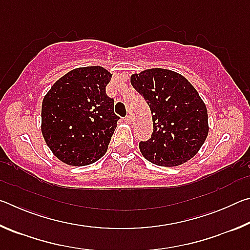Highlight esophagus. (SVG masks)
I'll return each mask as SVG.
<instances>
[{
  "label": "esophagus",
  "mask_w": 250,
  "mask_h": 250,
  "mask_svg": "<svg viewBox=\"0 0 250 250\" xmlns=\"http://www.w3.org/2000/svg\"><path fill=\"white\" fill-rule=\"evenodd\" d=\"M125 121L128 122V124H131V122H132V117H131V115L125 116Z\"/></svg>",
  "instance_id": "esophagus-1"
}]
</instances>
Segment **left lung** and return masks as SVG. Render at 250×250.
<instances>
[{
    "instance_id": "left-lung-1",
    "label": "left lung",
    "mask_w": 250,
    "mask_h": 250,
    "mask_svg": "<svg viewBox=\"0 0 250 250\" xmlns=\"http://www.w3.org/2000/svg\"><path fill=\"white\" fill-rule=\"evenodd\" d=\"M131 84L149 104L153 132L139 143L142 155L161 167L192 159L208 133L207 110L188 80L175 71L153 68L131 76Z\"/></svg>"
}]
</instances>
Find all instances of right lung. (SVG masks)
Instances as JSON below:
<instances>
[{
	"label": "right lung",
	"mask_w": 250,
	"mask_h": 250,
	"mask_svg": "<svg viewBox=\"0 0 250 250\" xmlns=\"http://www.w3.org/2000/svg\"><path fill=\"white\" fill-rule=\"evenodd\" d=\"M112 75L103 67L73 69L53 84L42 104V133L57 158L88 166L108 149L117 121L115 100L105 92Z\"/></svg>",
	"instance_id": "right-lung-1"
}]
</instances>
